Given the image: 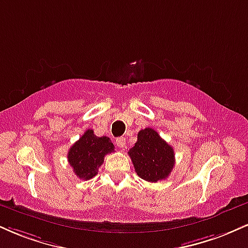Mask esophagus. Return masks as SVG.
Here are the masks:
<instances>
[{
  "instance_id": "obj_1",
  "label": "esophagus",
  "mask_w": 248,
  "mask_h": 248,
  "mask_svg": "<svg viewBox=\"0 0 248 248\" xmlns=\"http://www.w3.org/2000/svg\"><path fill=\"white\" fill-rule=\"evenodd\" d=\"M115 142H116V145H118L120 149L126 148V139H124V137H118Z\"/></svg>"
}]
</instances>
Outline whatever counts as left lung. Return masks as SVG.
<instances>
[{"mask_svg": "<svg viewBox=\"0 0 248 248\" xmlns=\"http://www.w3.org/2000/svg\"><path fill=\"white\" fill-rule=\"evenodd\" d=\"M128 154L137 175L149 183L166 179L174 166L173 148L153 128L140 130L137 142Z\"/></svg>", "mask_w": 248, "mask_h": 248, "instance_id": "8db88e82", "label": "left lung"}]
</instances>
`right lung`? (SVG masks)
<instances>
[{
  "mask_svg": "<svg viewBox=\"0 0 248 248\" xmlns=\"http://www.w3.org/2000/svg\"><path fill=\"white\" fill-rule=\"evenodd\" d=\"M114 153V145L108 137L95 136L88 129L73 144L68 153V162L75 174L83 180H89L98 173L107 154Z\"/></svg>",
  "mask_w": 248,
  "mask_h": 248,
  "instance_id": "1",
  "label": "right lung"
}]
</instances>
